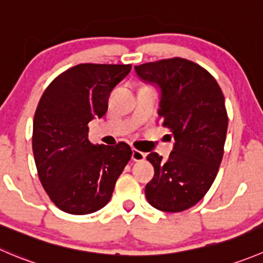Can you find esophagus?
I'll return each mask as SVG.
<instances>
[{"label": "esophagus", "instance_id": "obj_1", "mask_svg": "<svg viewBox=\"0 0 263 263\" xmlns=\"http://www.w3.org/2000/svg\"><path fill=\"white\" fill-rule=\"evenodd\" d=\"M145 158H146V154H144V153L137 149H132V160H135V162H142Z\"/></svg>", "mask_w": 263, "mask_h": 263}]
</instances>
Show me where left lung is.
<instances>
[{
  "mask_svg": "<svg viewBox=\"0 0 263 263\" xmlns=\"http://www.w3.org/2000/svg\"><path fill=\"white\" fill-rule=\"evenodd\" d=\"M135 70L160 88L158 113L175 139L168 160L147 155L154 177L145 195L157 210L182 212L202 199L217 176L229 123L225 98L213 76L186 59H163Z\"/></svg>",
  "mask_w": 263,
  "mask_h": 263,
  "instance_id": "8db88e82",
  "label": "left lung"
}]
</instances>
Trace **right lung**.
<instances>
[{
    "mask_svg": "<svg viewBox=\"0 0 263 263\" xmlns=\"http://www.w3.org/2000/svg\"><path fill=\"white\" fill-rule=\"evenodd\" d=\"M131 64H80L48 85L33 119L32 147L38 177L53 204L70 215H88L108 204L132 150L93 145L88 122L108 110L113 88Z\"/></svg>",
    "mask_w": 263,
    "mask_h": 263,
    "instance_id": "right-lung-1",
    "label": "right lung"
}]
</instances>
